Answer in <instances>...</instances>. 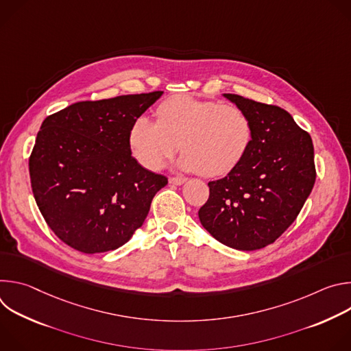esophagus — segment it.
<instances>
[{
	"label": "esophagus",
	"instance_id": "1",
	"mask_svg": "<svg viewBox=\"0 0 351 351\" xmlns=\"http://www.w3.org/2000/svg\"><path fill=\"white\" fill-rule=\"evenodd\" d=\"M187 179L183 178V176H173V178H169V183L171 184H175V186H180L186 182Z\"/></svg>",
	"mask_w": 351,
	"mask_h": 351
}]
</instances>
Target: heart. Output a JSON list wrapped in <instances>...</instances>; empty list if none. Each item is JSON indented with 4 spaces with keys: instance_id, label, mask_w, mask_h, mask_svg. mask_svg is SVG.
I'll use <instances>...</instances> for the list:
<instances>
[{
    "instance_id": "b5f03b06",
    "label": "heart",
    "mask_w": 351,
    "mask_h": 351,
    "mask_svg": "<svg viewBox=\"0 0 351 351\" xmlns=\"http://www.w3.org/2000/svg\"><path fill=\"white\" fill-rule=\"evenodd\" d=\"M157 122L138 117L129 132L133 157L149 171L160 169L180 147L179 167L203 176L233 171L253 141V123L239 107L178 95L157 107Z\"/></svg>"
}]
</instances>
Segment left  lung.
<instances>
[{
    "instance_id": "left-lung-1",
    "label": "left lung",
    "mask_w": 351,
    "mask_h": 351,
    "mask_svg": "<svg viewBox=\"0 0 351 351\" xmlns=\"http://www.w3.org/2000/svg\"><path fill=\"white\" fill-rule=\"evenodd\" d=\"M223 97L252 119L253 141L233 171L208 183L198 218L219 243L253 252L274 243L302 211L317 176L314 145L283 108Z\"/></svg>"
}]
</instances>
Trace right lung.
I'll return each instance as SVG.
<instances>
[{"label":"right lung","instance_id":"add662e5","mask_svg":"<svg viewBox=\"0 0 351 351\" xmlns=\"http://www.w3.org/2000/svg\"><path fill=\"white\" fill-rule=\"evenodd\" d=\"M164 91L75 103L41 123L29 172L47 225L80 253H106L138 229L168 179L133 157V122Z\"/></svg>","mask_w":351,"mask_h":351}]
</instances>
